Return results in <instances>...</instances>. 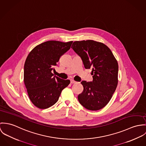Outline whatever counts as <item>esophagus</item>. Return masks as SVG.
<instances>
[{
	"label": "esophagus",
	"mask_w": 146,
	"mask_h": 146,
	"mask_svg": "<svg viewBox=\"0 0 146 146\" xmlns=\"http://www.w3.org/2000/svg\"><path fill=\"white\" fill-rule=\"evenodd\" d=\"M70 83H72V84H73V83H77V82L74 81V80H70Z\"/></svg>",
	"instance_id": "34e87169"
}]
</instances>
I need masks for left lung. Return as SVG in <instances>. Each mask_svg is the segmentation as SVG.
I'll use <instances>...</instances> for the list:
<instances>
[{
	"label": "left lung",
	"instance_id": "8db88e82",
	"mask_svg": "<svg viewBox=\"0 0 146 146\" xmlns=\"http://www.w3.org/2000/svg\"><path fill=\"white\" fill-rule=\"evenodd\" d=\"M80 56L86 69H92L93 81H83V91L78 100L86 109L96 111L110 101L118 83V64L104 44L94 40L74 41L71 47Z\"/></svg>",
	"mask_w": 146,
	"mask_h": 146
}]
</instances>
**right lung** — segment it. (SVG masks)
I'll list each match as a JSON object with an SVG mask.
<instances>
[{"label": "right lung", "mask_w": 146, "mask_h": 146, "mask_svg": "<svg viewBox=\"0 0 146 146\" xmlns=\"http://www.w3.org/2000/svg\"><path fill=\"white\" fill-rule=\"evenodd\" d=\"M73 41H48L38 45L28 55L24 65V83L33 104L41 109L49 108L59 100L70 80L61 79L51 73L59 59Z\"/></svg>", "instance_id": "1"}]
</instances>
